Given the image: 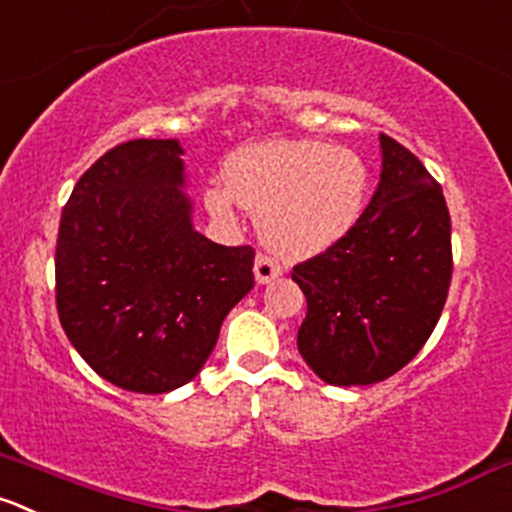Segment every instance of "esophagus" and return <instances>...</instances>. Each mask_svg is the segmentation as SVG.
Listing matches in <instances>:
<instances>
[{
	"label": "esophagus",
	"instance_id": "1",
	"mask_svg": "<svg viewBox=\"0 0 512 512\" xmlns=\"http://www.w3.org/2000/svg\"><path fill=\"white\" fill-rule=\"evenodd\" d=\"M282 275V267L277 265L272 257L267 255H257L255 257V280L260 282V285H267V282H272L275 277Z\"/></svg>",
	"mask_w": 512,
	"mask_h": 512
}]
</instances>
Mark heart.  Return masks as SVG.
Here are the masks:
<instances>
[{
	"label": "heart",
	"instance_id": "1",
	"mask_svg": "<svg viewBox=\"0 0 512 512\" xmlns=\"http://www.w3.org/2000/svg\"><path fill=\"white\" fill-rule=\"evenodd\" d=\"M225 187L205 192L207 210L235 217V202L257 215L277 255L307 260L335 247L360 222L370 177L352 150L315 140H277L237 150L225 162Z\"/></svg>",
	"mask_w": 512,
	"mask_h": 512
}]
</instances>
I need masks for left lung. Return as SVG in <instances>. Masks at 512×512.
<instances>
[{
  "mask_svg": "<svg viewBox=\"0 0 512 512\" xmlns=\"http://www.w3.org/2000/svg\"><path fill=\"white\" fill-rule=\"evenodd\" d=\"M380 185L335 247L292 267L307 297L297 350L320 380L372 385L428 342L453 277L450 212L423 162L380 135Z\"/></svg>",
  "mask_w": 512,
  "mask_h": 512,
  "instance_id": "8db88e82",
  "label": "left lung"
}]
</instances>
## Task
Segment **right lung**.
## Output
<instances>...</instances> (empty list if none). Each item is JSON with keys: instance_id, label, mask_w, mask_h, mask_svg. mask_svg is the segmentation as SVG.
Segmentation results:
<instances>
[{"instance_id": "obj_1", "label": "right lung", "mask_w": 512, "mask_h": 512, "mask_svg": "<svg viewBox=\"0 0 512 512\" xmlns=\"http://www.w3.org/2000/svg\"><path fill=\"white\" fill-rule=\"evenodd\" d=\"M182 155L177 140L112 147L59 220V322L99 377L132 393L190 382L255 285L250 245H217L192 227Z\"/></svg>"}]
</instances>
